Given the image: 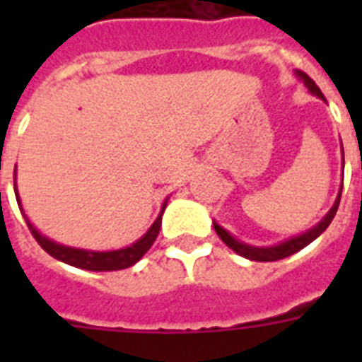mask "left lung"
I'll list each match as a JSON object with an SVG mask.
<instances>
[{
	"mask_svg": "<svg viewBox=\"0 0 362 362\" xmlns=\"http://www.w3.org/2000/svg\"><path fill=\"white\" fill-rule=\"evenodd\" d=\"M295 75L298 76V81L304 82V86L308 88L310 93H314L315 98H320L325 101V95L321 93L317 84H315V82L306 75V73H303V71H295ZM342 167H344V148H342ZM342 184H344V178H342ZM342 184H340V189H338L337 201H334V204L331 206V210L323 216V220H321L320 223H315V226L312 227V229H308V231L300 233V235H297V237L287 238V240L280 242V244H274V246H252V244L237 240V238L233 237L231 233L227 231V229H223L221 226H218L216 221H214V229L216 233H218V237L226 242L233 252L242 255V257L250 259V261H261V263H264V261H278V259L289 257V255H293V253H297L298 250H303V247L308 246L310 242H314L315 238L320 237L321 233L325 231L327 227L331 226L332 218H334V214H337L338 204H340V197H342Z\"/></svg>",
	"mask_w": 362,
	"mask_h": 362,
	"instance_id": "8db88e82",
	"label": "left lung"
}]
</instances>
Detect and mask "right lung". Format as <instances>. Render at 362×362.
<instances>
[{"label": "right lung", "instance_id": "right-lung-1", "mask_svg": "<svg viewBox=\"0 0 362 362\" xmlns=\"http://www.w3.org/2000/svg\"><path fill=\"white\" fill-rule=\"evenodd\" d=\"M14 195H16V203L20 206V212L25 218V223L30 227L31 235L35 237V240L39 242V246L48 253L52 255L54 259H58L62 263H67L71 267H76V269H84V270H95V272H105V270H122L127 269L131 264H135L139 259L144 255V253L152 247L153 240L158 238L159 229H161V216L165 212V206H167V201L169 197L165 199L163 204H161V212L156 218L150 229H148L144 235H142L139 240H135L129 246L120 247V250H109V252H93V250H82V247H73V246H65V244H58L56 240H50L48 237L41 235L37 231L33 223L28 220L24 209H22V201H20L18 195V187H16V167H14Z\"/></svg>", "mask_w": 362, "mask_h": 362}]
</instances>
